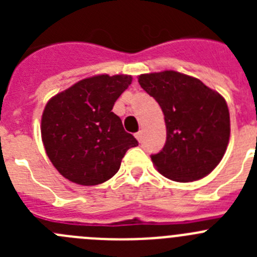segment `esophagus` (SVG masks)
I'll return each instance as SVG.
<instances>
[{
    "instance_id": "obj_1",
    "label": "esophagus",
    "mask_w": 257,
    "mask_h": 257,
    "mask_svg": "<svg viewBox=\"0 0 257 257\" xmlns=\"http://www.w3.org/2000/svg\"><path fill=\"white\" fill-rule=\"evenodd\" d=\"M135 138L138 139V142L142 143L143 142V131H139V133L135 134Z\"/></svg>"
}]
</instances>
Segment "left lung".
I'll use <instances>...</instances> for the list:
<instances>
[{
    "label": "left lung",
    "instance_id": "1",
    "mask_svg": "<svg viewBox=\"0 0 257 257\" xmlns=\"http://www.w3.org/2000/svg\"><path fill=\"white\" fill-rule=\"evenodd\" d=\"M139 83L165 114L166 144L151 156L157 170L180 183L205 178L219 165L229 143L230 118L224 97L198 78L175 70L142 74Z\"/></svg>",
    "mask_w": 257,
    "mask_h": 257
}]
</instances>
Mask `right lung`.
I'll return each mask as SVG.
<instances>
[{"instance_id":"right-lung-1","label":"right lung","mask_w":257,"mask_h":257,"mask_svg":"<svg viewBox=\"0 0 257 257\" xmlns=\"http://www.w3.org/2000/svg\"><path fill=\"white\" fill-rule=\"evenodd\" d=\"M131 76L90 77L55 95L41 122L45 149L52 165L69 181L97 185L114 176L124 153L139 144L112 112Z\"/></svg>"}]
</instances>
